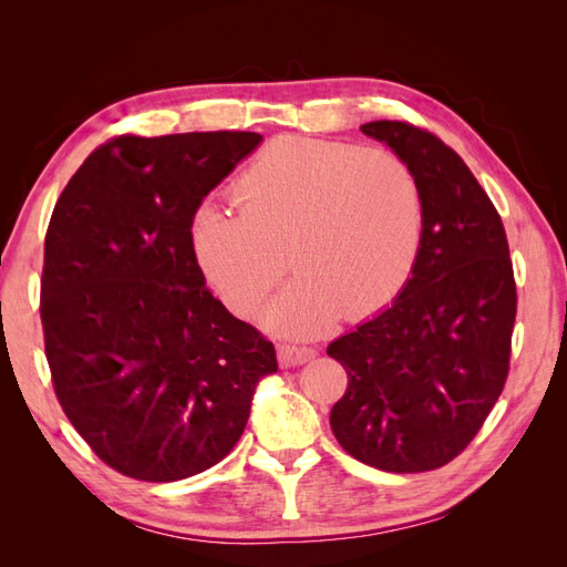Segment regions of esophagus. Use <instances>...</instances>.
Listing matches in <instances>:
<instances>
[{"mask_svg": "<svg viewBox=\"0 0 567 567\" xmlns=\"http://www.w3.org/2000/svg\"><path fill=\"white\" fill-rule=\"evenodd\" d=\"M277 354H279V364L288 369V367H300L305 362H310L317 352L312 348H300V346H279Z\"/></svg>", "mask_w": 567, "mask_h": 567, "instance_id": "esophagus-1", "label": "esophagus"}]
</instances>
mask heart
Here are the masks:
<instances>
[{"label":"heart","mask_w":567,"mask_h":567,"mask_svg":"<svg viewBox=\"0 0 567 567\" xmlns=\"http://www.w3.org/2000/svg\"><path fill=\"white\" fill-rule=\"evenodd\" d=\"M238 215L205 205L194 255L231 312L250 315L288 271L302 277L262 321L317 336L340 312L364 317L400 293L416 267L425 194L416 169L388 148L277 136L234 182Z\"/></svg>","instance_id":"b5f03b06"}]
</instances>
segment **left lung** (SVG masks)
I'll return each instance as SVG.
<instances>
[{"instance_id":"8db88e82","label":"left lung","mask_w":567,"mask_h":567,"mask_svg":"<svg viewBox=\"0 0 567 567\" xmlns=\"http://www.w3.org/2000/svg\"><path fill=\"white\" fill-rule=\"evenodd\" d=\"M362 132L416 169L425 231L394 302L326 350L348 371L331 431L367 466L425 473L466 450L499 400L516 281L502 217L456 151L400 120Z\"/></svg>"}]
</instances>
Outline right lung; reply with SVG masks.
Masks as SVG:
<instances>
[{"label":"right lung","mask_w":567,"mask_h":567,"mask_svg":"<svg viewBox=\"0 0 567 567\" xmlns=\"http://www.w3.org/2000/svg\"><path fill=\"white\" fill-rule=\"evenodd\" d=\"M257 132L123 134L63 188L44 238L42 329L68 421L111 466L175 483L225 458L274 373L271 342L236 319L196 262L203 198Z\"/></svg>","instance_id":"1"}]
</instances>
